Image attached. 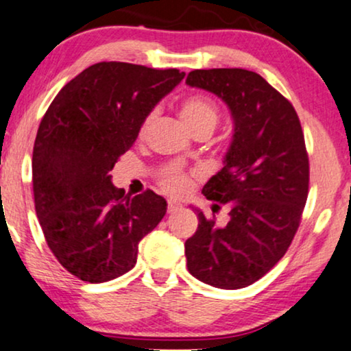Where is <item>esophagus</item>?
Here are the masks:
<instances>
[{
	"label": "esophagus",
	"instance_id": "obj_1",
	"mask_svg": "<svg viewBox=\"0 0 351 351\" xmlns=\"http://www.w3.org/2000/svg\"><path fill=\"white\" fill-rule=\"evenodd\" d=\"M182 208H184V206H182L177 199L167 201V209H169V213H177V210H180Z\"/></svg>",
	"mask_w": 351,
	"mask_h": 351
}]
</instances>
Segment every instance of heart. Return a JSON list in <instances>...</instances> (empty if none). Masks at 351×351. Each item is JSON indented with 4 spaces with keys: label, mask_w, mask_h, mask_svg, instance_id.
<instances>
[{
    "label": "heart",
    "mask_w": 351,
    "mask_h": 351,
    "mask_svg": "<svg viewBox=\"0 0 351 351\" xmlns=\"http://www.w3.org/2000/svg\"><path fill=\"white\" fill-rule=\"evenodd\" d=\"M180 118L185 123V126L190 129L191 134H195L199 129H210L214 131L215 124L219 119V110L214 102L209 99L193 95V97L185 99L180 105ZM156 119V110H153L145 117L141 129H138V136L143 137L148 132V129ZM191 180L189 176L182 174L179 171H167L162 176V186L172 195H184L190 190Z\"/></svg>",
    "instance_id": "heart-1"
}]
</instances>
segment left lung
Segmentation results:
<instances>
[{
	"label": "left lung",
	"instance_id": "left-lung-1",
	"mask_svg": "<svg viewBox=\"0 0 351 351\" xmlns=\"http://www.w3.org/2000/svg\"><path fill=\"white\" fill-rule=\"evenodd\" d=\"M185 83L217 95L233 121L223 167L203 186L228 206V223L193 208L199 223L185 241L186 267L206 285L241 289L281 261L299 228L308 195L304 132L289 100L254 71L195 70Z\"/></svg>",
	"mask_w": 351,
	"mask_h": 351
}]
</instances>
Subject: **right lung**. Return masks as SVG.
I'll return each mask as SVG.
<instances>
[{"mask_svg": "<svg viewBox=\"0 0 351 351\" xmlns=\"http://www.w3.org/2000/svg\"><path fill=\"white\" fill-rule=\"evenodd\" d=\"M184 76L177 69L100 62L66 83L41 119L32 161L36 215L52 254L80 280L105 282L128 273L141 239L165 217L162 196L126 195L110 172Z\"/></svg>", "mask_w": 351, "mask_h": 351, "instance_id": "obj_1", "label": "right lung"}]
</instances>
